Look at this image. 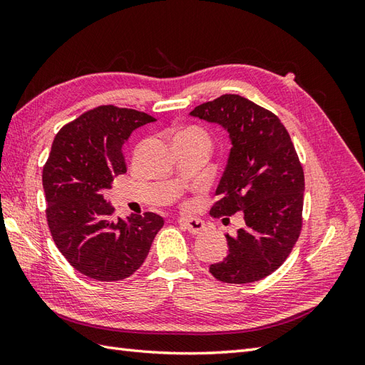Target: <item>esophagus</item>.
I'll list each match as a JSON object with an SVG mask.
<instances>
[{
    "instance_id": "34e87169",
    "label": "esophagus",
    "mask_w": 365,
    "mask_h": 365,
    "mask_svg": "<svg viewBox=\"0 0 365 365\" xmlns=\"http://www.w3.org/2000/svg\"><path fill=\"white\" fill-rule=\"evenodd\" d=\"M178 224H180L182 227L187 229L191 235H199L205 232V222L202 220H197V218H182L178 220Z\"/></svg>"
}]
</instances>
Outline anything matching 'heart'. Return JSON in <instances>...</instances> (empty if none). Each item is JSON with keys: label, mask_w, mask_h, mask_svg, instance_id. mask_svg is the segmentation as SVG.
Here are the masks:
<instances>
[{"label": "heart", "mask_w": 365, "mask_h": 365, "mask_svg": "<svg viewBox=\"0 0 365 365\" xmlns=\"http://www.w3.org/2000/svg\"><path fill=\"white\" fill-rule=\"evenodd\" d=\"M177 138H188V139H197V141H202L205 144L210 143V139H208V135L202 128L199 127H188L182 131H178Z\"/></svg>", "instance_id": "obj_1"}]
</instances>
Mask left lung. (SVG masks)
<instances>
[{
	"label": "left lung",
	"instance_id": "1",
	"mask_svg": "<svg viewBox=\"0 0 365 365\" xmlns=\"http://www.w3.org/2000/svg\"><path fill=\"white\" fill-rule=\"evenodd\" d=\"M190 115L218 123L232 144L210 215L245 218L237 234L226 235L227 257L210 273L227 284L260 281L282 265L301 232L304 173L289 131L277 115L235 94Z\"/></svg>",
	"mask_w": 365,
	"mask_h": 365
}]
</instances>
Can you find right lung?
<instances>
[{"label":"right lung","instance_id":"right-lung-1","mask_svg":"<svg viewBox=\"0 0 365 365\" xmlns=\"http://www.w3.org/2000/svg\"><path fill=\"white\" fill-rule=\"evenodd\" d=\"M152 115L98 106L59 130L42 174L46 221L71 265L96 281H122L143 265L163 218L147 212L114 220L103 192L127 173L122 147Z\"/></svg>","mask_w":365,"mask_h":365}]
</instances>
